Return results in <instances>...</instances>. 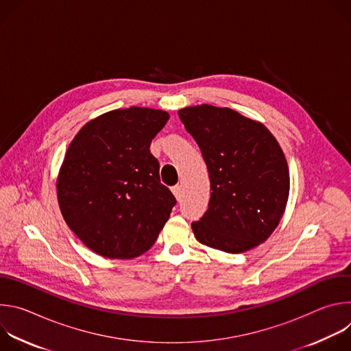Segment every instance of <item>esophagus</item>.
Segmentation results:
<instances>
[{
  "mask_svg": "<svg viewBox=\"0 0 351 351\" xmlns=\"http://www.w3.org/2000/svg\"><path fill=\"white\" fill-rule=\"evenodd\" d=\"M172 193L173 195L176 197V199H180V195H182V186L180 184H176L172 187Z\"/></svg>",
  "mask_w": 351,
  "mask_h": 351,
  "instance_id": "esophagus-1",
  "label": "esophagus"
}]
</instances>
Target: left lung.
Returning a JSON list of instances; mask_svg holds the SVG:
<instances>
[{"instance_id": "left-lung-1", "label": "left lung", "mask_w": 351, "mask_h": 351, "mask_svg": "<svg viewBox=\"0 0 351 351\" xmlns=\"http://www.w3.org/2000/svg\"><path fill=\"white\" fill-rule=\"evenodd\" d=\"M178 114L202 149L213 190L208 210L191 223L195 239L232 254L264 243L279 225L290 189L276 138L230 108L203 104Z\"/></svg>"}]
</instances>
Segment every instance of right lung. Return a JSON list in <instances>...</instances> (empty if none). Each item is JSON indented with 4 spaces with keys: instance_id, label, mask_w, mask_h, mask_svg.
Here are the masks:
<instances>
[{
    "instance_id": "add662e5",
    "label": "right lung",
    "mask_w": 351,
    "mask_h": 351,
    "mask_svg": "<svg viewBox=\"0 0 351 351\" xmlns=\"http://www.w3.org/2000/svg\"><path fill=\"white\" fill-rule=\"evenodd\" d=\"M169 114L130 107L87 122L69 144L57 180L62 217L94 253L134 258L154 244L176 199L160 180L149 144Z\"/></svg>"
}]
</instances>
